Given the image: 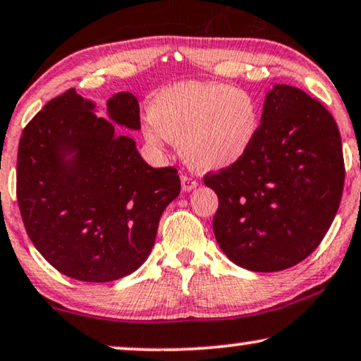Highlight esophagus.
<instances>
[{"label":"esophagus","instance_id":"34e87169","mask_svg":"<svg viewBox=\"0 0 361 361\" xmlns=\"http://www.w3.org/2000/svg\"><path fill=\"white\" fill-rule=\"evenodd\" d=\"M196 186H198V181L195 180V176L186 175V173L181 175V188H183V191H191Z\"/></svg>","mask_w":361,"mask_h":361}]
</instances>
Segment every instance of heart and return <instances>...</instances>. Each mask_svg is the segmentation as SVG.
I'll return each instance as SVG.
<instances>
[{
  "label": "heart",
  "instance_id": "obj_1",
  "mask_svg": "<svg viewBox=\"0 0 361 361\" xmlns=\"http://www.w3.org/2000/svg\"><path fill=\"white\" fill-rule=\"evenodd\" d=\"M145 135L153 145L180 142L191 166L223 170L249 152L259 130L257 102L247 90L216 82H180L150 104Z\"/></svg>",
  "mask_w": 361,
  "mask_h": 361
}]
</instances>
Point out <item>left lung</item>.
<instances>
[{
	"mask_svg": "<svg viewBox=\"0 0 361 361\" xmlns=\"http://www.w3.org/2000/svg\"><path fill=\"white\" fill-rule=\"evenodd\" d=\"M203 180L218 195L213 229L226 256L254 272L289 269L315 251L338 211L337 122L304 90L274 85L249 152Z\"/></svg>",
	"mask_w": 361,
	"mask_h": 361,
	"instance_id": "8db88e82",
	"label": "left lung"
}]
</instances>
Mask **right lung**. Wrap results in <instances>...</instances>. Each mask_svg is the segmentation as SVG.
<instances>
[{
  "instance_id": "1",
  "label": "right lung",
  "mask_w": 361,
  "mask_h": 361,
  "mask_svg": "<svg viewBox=\"0 0 361 361\" xmlns=\"http://www.w3.org/2000/svg\"><path fill=\"white\" fill-rule=\"evenodd\" d=\"M107 107L115 123L140 128L133 94L114 95ZM92 109L69 89L24 127L16 198L27 236L52 267L77 281L110 282L145 262L181 183L176 168L148 165L135 142Z\"/></svg>"
}]
</instances>
